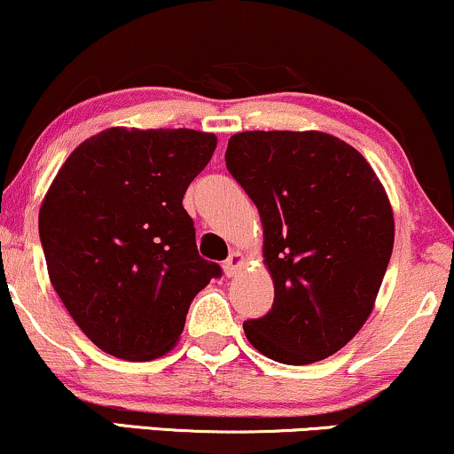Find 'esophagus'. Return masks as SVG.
Here are the masks:
<instances>
[{
    "label": "esophagus",
    "instance_id": "34e87169",
    "mask_svg": "<svg viewBox=\"0 0 454 454\" xmlns=\"http://www.w3.org/2000/svg\"><path fill=\"white\" fill-rule=\"evenodd\" d=\"M243 264H245L243 254H239V251H232L231 258L223 262V272H226V277H234L239 270H241Z\"/></svg>",
    "mask_w": 454,
    "mask_h": 454
}]
</instances>
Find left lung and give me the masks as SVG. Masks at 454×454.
<instances>
[{"label":"left lung","instance_id":"8db88e82","mask_svg":"<svg viewBox=\"0 0 454 454\" xmlns=\"http://www.w3.org/2000/svg\"><path fill=\"white\" fill-rule=\"evenodd\" d=\"M228 171L264 228L272 309L245 321L251 347L287 365L340 351L372 313L393 251V209L370 162L321 130H245Z\"/></svg>","mask_w":454,"mask_h":454}]
</instances>
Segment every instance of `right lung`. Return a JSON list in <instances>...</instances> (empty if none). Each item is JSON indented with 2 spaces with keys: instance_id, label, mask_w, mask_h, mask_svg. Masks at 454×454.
<instances>
[{
  "instance_id": "1",
  "label": "right lung",
  "mask_w": 454,
  "mask_h": 454,
  "mask_svg": "<svg viewBox=\"0 0 454 454\" xmlns=\"http://www.w3.org/2000/svg\"><path fill=\"white\" fill-rule=\"evenodd\" d=\"M217 137L112 127L82 141L40 207L48 277L101 351L150 362L177 345L196 294L220 277L182 200Z\"/></svg>"
}]
</instances>
